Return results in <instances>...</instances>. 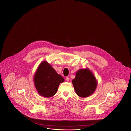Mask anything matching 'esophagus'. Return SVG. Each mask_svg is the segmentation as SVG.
I'll use <instances>...</instances> for the list:
<instances>
[{
	"label": "esophagus",
	"instance_id": "esophagus-1",
	"mask_svg": "<svg viewBox=\"0 0 131 131\" xmlns=\"http://www.w3.org/2000/svg\"><path fill=\"white\" fill-rule=\"evenodd\" d=\"M66 81H69V80H70V79H69V77H66Z\"/></svg>",
	"mask_w": 131,
	"mask_h": 131
}]
</instances>
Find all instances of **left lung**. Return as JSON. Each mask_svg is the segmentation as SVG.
I'll list each match as a JSON object with an SVG mask.
<instances>
[{"instance_id": "obj_1", "label": "left lung", "mask_w": 131, "mask_h": 131, "mask_svg": "<svg viewBox=\"0 0 131 131\" xmlns=\"http://www.w3.org/2000/svg\"><path fill=\"white\" fill-rule=\"evenodd\" d=\"M72 83L76 94L80 97L86 98L93 93L98 82L89 69H81L77 72Z\"/></svg>"}]
</instances>
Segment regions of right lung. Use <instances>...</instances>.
Instances as JSON below:
<instances>
[{"instance_id":"right-lung-1","label":"right lung","mask_w":131,"mask_h":131,"mask_svg":"<svg viewBox=\"0 0 131 131\" xmlns=\"http://www.w3.org/2000/svg\"><path fill=\"white\" fill-rule=\"evenodd\" d=\"M33 81L39 94L46 98H50L56 94L60 83L64 82V80L50 64L44 61L38 66Z\"/></svg>"}]
</instances>
